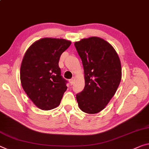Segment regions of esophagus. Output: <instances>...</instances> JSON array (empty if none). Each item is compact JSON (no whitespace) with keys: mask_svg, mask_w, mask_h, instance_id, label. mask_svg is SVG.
Instances as JSON below:
<instances>
[{"mask_svg":"<svg viewBox=\"0 0 149 149\" xmlns=\"http://www.w3.org/2000/svg\"><path fill=\"white\" fill-rule=\"evenodd\" d=\"M69 82H70V84H71V85H72L73 83H74V77H73L72 79H70Z\"/></svg>","mask_w":149,"mask_h":149,"instance_id":"1","label":"esophagus"}]
</instances>
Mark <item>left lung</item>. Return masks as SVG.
Masks as SVG:
<instances>
[{
	"mask_svg": "<svg viewBox=\"0 0 149 149\" xmlns=\"http://www.w3.org/2000/svg\"><path fill=\"white\" fill-rule=\"evenodd\" d=\"M84 68L85 86L76 97L80 109L96 114L103 110L119 86L122 69L114 48L101 38L92 36L74 42Z\"/></svg>",
	"mask_w": 149,
	"mask_h": 149,
	"instance_id": "1",
	"label": "left lung"
}]
</instances>
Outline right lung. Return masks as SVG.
Wrapping results in <instances>:
<instances>
[{
    "label": "right lung",
    "mask_w": 149,
    "mask_h": 149,
    "mask_svg": "<svg viewBox=\"0 0 149 149\" xmlns=\"http://www.w3.org/2000/svg\"><path fill=\"white\" fill-rule=\"evenodd\" d=\"M71 42L63 38H44L34 42L22 59L20 81L24 92L38 108L48 111L60 104L67 91L58 62Z\"/></svg>",
    "instance_id": "add662e5"
}]
</instances>
